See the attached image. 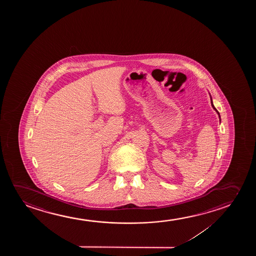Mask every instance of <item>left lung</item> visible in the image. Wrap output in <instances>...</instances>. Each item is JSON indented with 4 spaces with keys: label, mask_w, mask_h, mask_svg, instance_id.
Segmentation results:
<instances>
[{
    "label": "left lung",
    "mask_w": 256,
    "mask_h": 256,
    "mask_svg": "<svg viewBox=\"0 0 256 256\" xmlns=\"http://www.w3.org/2000/svg\"><path fill=\"white\" fill-rule=\"evenodd\" d=\"M212 108H214V109H215V110H216V111H217V109L215 108H214V104H212ZM217 112L218 114V116H220V112H218L217 111Z\"/></svg>",
    "instance_id": "1"
}]
</instances>
